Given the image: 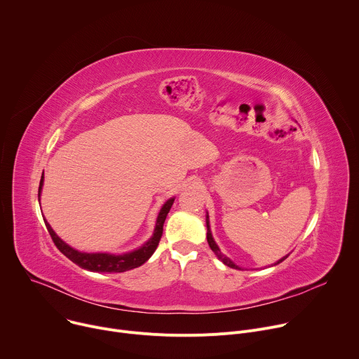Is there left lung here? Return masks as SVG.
I'll return each instance as SVG.
<instances>
[{"label": "left lung", "mask_w": 359, "mask_h": 359, "mask_svg": "<svg viewBox=\"0 0 359 359\" xmlns=\"http://www.w3.org/2000/svg\"><path fill=\"white\" fill-rule=\"evenodd\" d=\"M206 224H208V243H209V245H210V248L215 251V254L217 255V257L226 264V266H229V267H231V269H237V270H241L240 267H237L230 259H227L224 254H222V251H220V248H219V245L216 244V241H215V238H213V236H212V231H210V224H209V215L206 216ZM287 259V255L284 259H281L280 262H277L276 264H280L281 262H284Z\"/></svg>", "instance_id": "1"}]
</instances>
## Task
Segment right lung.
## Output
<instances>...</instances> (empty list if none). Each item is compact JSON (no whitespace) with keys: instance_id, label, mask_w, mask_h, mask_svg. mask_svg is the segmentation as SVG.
<instances>
[{"instance_id":"add662e5","label":"right lung","mask_w":359,"mask_h":359,"mask_svg":"<svg viewBox=\"0 0 359 359\" xmlns=\"http://www.w3.org/2000/svg\"><path fill=\"white\" fill-rule=\"evenodd\" d=\"M42 184H43V173H42L41 182H39L38 196H41ZM173 201H175V197L169 198L162 206L158 220H156L155 233H153L151 238L147 243H144L142 247H139L130 252H125V254H119V255L109 254V252H81V251L72 248L71 245H68L65 241H62L55 234V231L50 229V226L46 220H45V226L48 229L50 238H53V241L58 247V250L65 255V257H68L72 263H75L81 269L88 270V271H95V273H123V271L140 267L151 257V254L155 252V250L158 248L159 241L162 238L163 224H165L166 216L172 208Z\"/></svg>"}]
</instances>
